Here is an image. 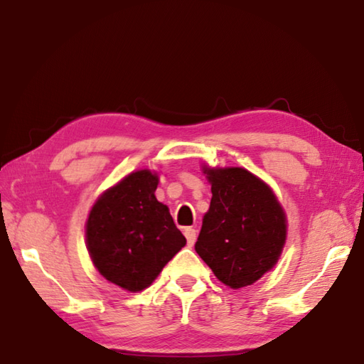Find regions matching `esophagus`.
I'll use <instances>...</instances> for the list:
<instances>
[{
	"label": "esophagus",
	"instance_id": "1",
	"mask_svg": "<svg viewBox=\"0 0 364 364\" xmlns=\"http://www.w3.org/2000/svg\"><path fill=\"white\" fill-rule=\"evenodd\" d=\"M184 235H186L188 245H194V242L197 239V230L193 229V228H186V229H184Z\"/></svg>",
	"mask_w": 364,
	"mask_h": 364
}]
</instances>
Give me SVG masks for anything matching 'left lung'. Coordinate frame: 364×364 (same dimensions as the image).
<instances>
[{
	"label": "left lung",
	"instance_id": "left-lung-1",
	"mask_svg": "<svg viewBox=\"0 0 364 364\" xmlns=\"http://www.w3.org/2000/svg\"><path fill=\"white\" fill-rule=\"evenodd\" d=\"M211 202L196 251L224 285H253L279 261L287 242V213L272 188L242 167H208Z\"/></svg>",
	"mask_w": 364,
	"mask_h": 364
}]
</instances>
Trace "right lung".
<instances>
[{"label": "right lung", "instance_id": "obj_1", "mask_svg": "<svg viewBox=\"0 0 364 364\" xmlns=\"http://www.w3.org/2000/svg\"><path fill=\"white\" fill-rule=\"evenodd\" d=\"M159 175L132 171L98 196L85 221V245L95 269L125 291H143L186 245L168 207L156 199Z\"/></svg>", "mask_w": 364, "mask_h": 364}]
</instances>
